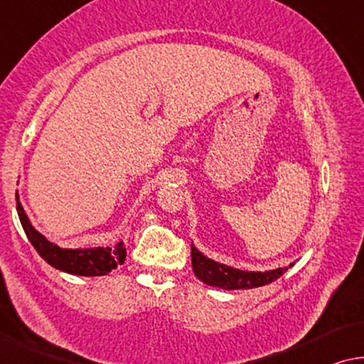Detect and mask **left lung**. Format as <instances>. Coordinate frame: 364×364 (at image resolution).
I'll list each match as a JSON object with an SVG mask.
<instances>
[{
    "label": "left lung",
    "instance_id": "8db88e82",
    "mask_svg": "<svg viewBox=\"0 0 364 364\" xmlns=\"http://www.w3.org/2000/svg\"><path fill=\"white\" fill-rule=\"evenodd\" d=\"M191 264L194 275L209 287H218L224 290H245L272 284L274 280L282 277L290 267H294L295 262L272 270L235 269L206 257L196 245L191 244Z\"/></svg>",
    "mask_w": 364,
    "mask_h": 364
}]
</instances>
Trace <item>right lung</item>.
<instances>
[{
	"label": "right lung",
	"instance_id": "obj_1",
	"mask_svg": "<svg viewBox=\"0 0 364 364\" xmlns=\"http://www.w3.org/2000/svg\"><path fill=\"white\" fill-rule=\"evenodd\" d=\"M16 209L19 221L26 232L29 242L34 245L38 254L54 269L63 272L80 275V277H100L110 274L112 270L124 264L127 250L124 240H120L115 247H79L65 249L54 244L53 240L44 237L33 224H31L26 211H24L19 194L16 191Z\"/></svg>",
	"mask_w": 364,
	"mask_h": 364
}]
</instances>
